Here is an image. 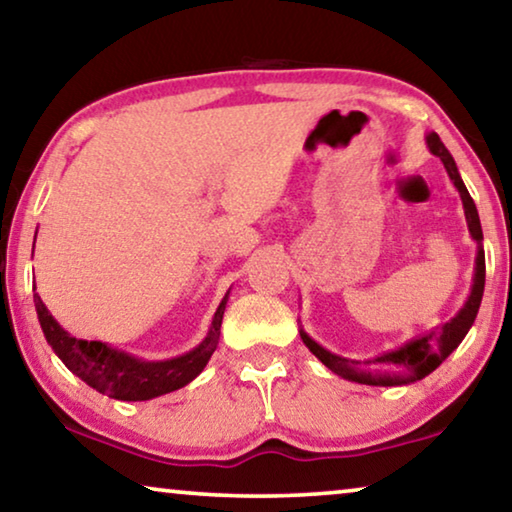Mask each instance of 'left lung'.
Here are the masks:
<instances>
[{
  "mask_svg": "<svg viewBox=\"0 0 512 512\" xmlns=\"http://www.w3.org/2000/svg\"><path fill=\"white\" fill-rule=\"evenodd\" d=\"M426 143H428V150H431L435 157L442 159L446 173H449L453 186L458 189L462 198V207H465L469 234H472V239L476 241L478 250H476L472 294H469L467 303L462 305V310L453 316L451 321H446L442 328L431 330L428 335L410 339V342H405L401 348H394V351H387L367 362L348 360V358H342V355L326 351V348L316 344L314 339L300 328V339H303V344L310 348L316 358L326 364L332 373H337V376H342L346 380H353V383L394 387V385H410V383H417L421 378H426L428 373L435 371L453 351H456L458 344L469 332V328H472V323L478 314V307H481L483 287H485V253H483V230H481V221H478L476 205L472 196H469L465 182L460 180L456 161H453L451 152L444 148L440 136L435 132L428 134Z\"/></svg>",
  "mask_w": 512,
  "mask_h": 512,
  "instance_id": "8db88e82",
  "label": "left lung"
}]
</instances>
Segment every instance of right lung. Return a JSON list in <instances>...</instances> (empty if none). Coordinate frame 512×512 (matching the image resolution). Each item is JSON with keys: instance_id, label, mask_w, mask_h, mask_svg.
<instances>
[{"instance_id": "1", "label": "right lung", "mask_w": 512, "mask_h": 512, "mask_svg": "<svg viewBox=\"0 0 512 512\" xmlns=\"http://www.w3.org/2000/svg\"><path fill=\"white\" fill-rule=\"evenodd\" d=\"M227 294L221 300V305H218L207 337L193 351L164 362H145L102 342H86V339L72 337L47 312L38 294L34 296V303L47 344L54 348V353L59 355L61 362L75 376H79L86 385H91L100 394L111 396V399L150 401L154 396L175 392V389L189 385L207 367L209 358H212L218 346V337H221Z\"/></svg>"}]
</instances>
